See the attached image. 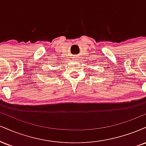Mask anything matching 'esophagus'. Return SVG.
Segmentation results:
<instances>
[{
	"label": "esophagus",
	"instance_id": "esophagus-1",
	"mask_svg": "<svg viewBox=\"0 0 146 146\" xmlns=\"http://www.w3.org/2000/svg\"><path fill=\"white\" fill-rule=\"evenodd\" d=\"M74 60H77V57H75V58H74Z\"/></svg>",
	"mask_w": 146,
	"mask_h": 146
}]
</instances>
